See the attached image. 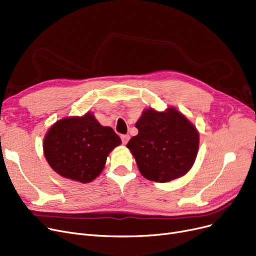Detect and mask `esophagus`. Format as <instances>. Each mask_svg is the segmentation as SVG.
Instances as JSON below:
<instances>
[{"label": "esophagus", "mask_w": 256, "mask_h": 256, "mask_svg": "<svg viewBox=\"0 0 256 256\" xmlns=\"http://www.w3.org/2000/svg\"><path fill=\"white\" fill-rule=\"evenodd\" d=\"M130 140V135H121V141L124 144H126Z\"/></svg>", "instance_id": "34e87169"}]
</instances>
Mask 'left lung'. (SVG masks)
Returning a JSON list of instances; mask_svg holds the SVG:
<instances>
[{
	"label": "left lung",
	"instance_id": "8db88e82",
	"mask_svg": "<svg viewBox=\"0 0 256 256\" xmlns=\"http://www.w3.org/2000/svg\"><path fill=\"white\" fill-rule=\"evenodd\" d=\"M135 126L138 135L126 144L141 174L150 181L170 182L188 172L198 150L196 126L179 110H143Z\"/></svg>",
	"mask_w": 256,
	"mask_h": 256
}]
</instances>
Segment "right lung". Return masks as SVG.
<instances>
[{
    "instance_id": "add662e5",
    "label": "right lung",
    "mask_w": 256,
    "mask_h": 256,
    "mask_svg": "<svg viewBox=\"0 0 256 256\" xmlns=\"http://www.w3.org/2000/svg\"><path fill=\"white\" fill-rule=\"evenodd\" d=\"M119 136L102 126L93 114L58 120L44 139V154L54 172L73 181L88 183L102 172L106 157L120 146Z\"/></svg>"
}]
</instances>
